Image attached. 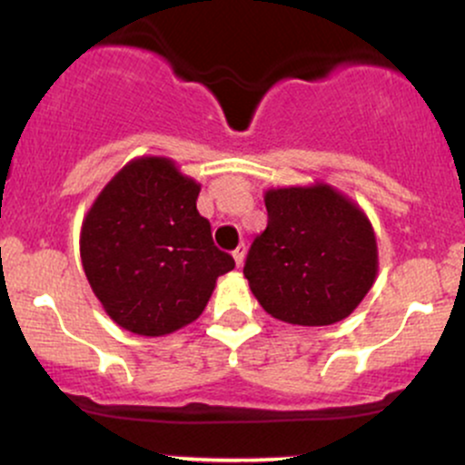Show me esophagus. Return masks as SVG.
Segmentation results:
<instances>
[{
	"mask_svg": "<svg viewBox=\"0 0 465 465\" xmlns=\"http://www.w3.org/2000/svg\"><path fill=\"white\" fill-rule=\"evenodd\" d=\"M244 253H247V249H244V244H238L236 249H233V260H236V264L238 266H242V262H244Z\"/></svg>",
	"mask_w": 465,
	"mask_h": 465,
	"instance_id": "esophagus-1",
	"label": "esophagus"
}]
</instances>
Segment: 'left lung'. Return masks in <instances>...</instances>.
Masks as SVG:
<instances>
[{
	"instance_id": "1",
	"label": "left lung",
	"mask_w": 465,
	"mask_h": 465,
	"mask_svg": "<svg viewBox=\"0 0 465 465\" xmlns=\"http://www.w3.org/2000/svg\"><path fill=\"white\" fill-rule=\"evenodd\" d=\"M266 229L251 244L244 277L271 317L330 325L350 317L378 273L370 218L325 183L264 194Z\"/></svg>"
}]
</instances>
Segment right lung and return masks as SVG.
<instances>
[{"label": "right lung", "mask_w": 465, "mask_h": 465, "mask_svg": "<svg viewBox=\"0 0 465 465\" xmlns=\"http://www.w3.org/2000/svg\"><path fill=\"white\" fill-rule=\"evenodd\" d=\"M201 185L165 157L133 159L115 174L80 232L95 297L120 328L163 336L199 319L216 280L236 262L196 210Z\"/></svg>", "instance_id": "add662e5"}]
</instances>
